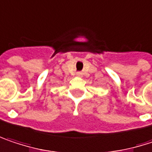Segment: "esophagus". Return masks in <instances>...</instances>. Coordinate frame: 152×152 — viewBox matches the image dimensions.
Segmentation results:
<instances>
[{
	"label": "esophagus",
	"mask_w": 152,
	"mask_h": 152,
	"mask_svg": "<svg viewBox=\"0 0 152 152\" xmlns=\"http://www.w3.org/2000/svg\"><path fill=\"white\" fill-rule=\"evenodd\" d=\"M81 75V73H77V76H80Z\"/></svg>",
	"instance_id": "obj_1"
}]
</instances>
